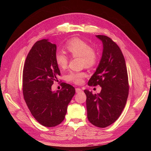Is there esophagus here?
<instances>
[{
  "instance_id": "obj_1",
  "label": "esophagus",
  "mask_w": 151,
  "mask_h": 151,
  "mask_svg": "<svg viewBox=\"0 0 151 151\" xmlns=\"http://www.w3.org/2000/svg\"><path fill=\"white\" fill-rule=\"evenodd\" d=\"M76 92L77 93H80L83 92V90L81 89L80 88H76Z\"/></svg>"
}]
</instances>
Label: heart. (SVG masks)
I'll return each instance as SVG.
<instances>
[{
	"label": "heart",
	"instance_id": "b5f03b06",
	"mask_svg": "<svg viewBox=\"0 0 151 151\" xmlns=\"http://www.w3.org/2000/svg\"><path fill=\"white\" fill-rule=\"evenodd\" d=\"M65 48L72 57H81L82 64L86 67H92L97 62L96 51L89 43L79 38H72L67 42ZM55 59L59 67L64 68L67 67L68 57L63 52H57ZM86 76V74L84 72H72L67 76V79L75 84H80Z\"/></svg>",
	"mask_w": 151,
	"mask_h": 151
}]
</instances>
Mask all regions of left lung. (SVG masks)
Instances as JSON below:
<instances>
[{"mask_svg":"<svg viewBox=\"0 0 151 151\" xmlns=\"http://www.w3.org/2000/svg\"><path fill=\"white\" fill-rule=\"evenodd\" d=\"M103 43L101 60L89 86L99 85L97 94L85 89L89 121L96 127L104 128L115 122L124 109L129 96V79L124 57L119 47L106 36L96 35Z\"/></svg>","mask_w":151,"mask_h":151,"instance_id":"1","label":"left lung"}]
</instances>
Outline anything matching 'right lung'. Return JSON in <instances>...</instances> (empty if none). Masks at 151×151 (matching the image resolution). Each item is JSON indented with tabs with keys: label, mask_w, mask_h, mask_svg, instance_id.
<instances>
[{
	"label": "right lung",
	"mask_w": 151,
	"mask_h": 151,
	"mask_svg": "<svg viewBox=\"0 0 151 151\" xmlns=\"http://www.w3.org/2000/svg\"><path fill=\"white\" fill-rule=\"evenodd\" d=\"M57 45L43 39L36 42L26 57L22 72V92L32 115L45 127H53L64 120L68 104L76 90L62 83V89L52 91V86L60 75L57 65Z\"/></svg>",
	"instance_id": "add662e5"
}]
</instances>
